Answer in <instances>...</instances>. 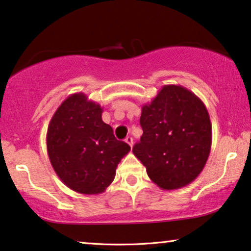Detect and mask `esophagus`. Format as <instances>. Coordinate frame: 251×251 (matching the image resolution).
Wrapping results in <instances>:
<instances>
[{"label":"esophagus","mask_w":251,"mask_h":251,"mask_svg":"<svg viewBox=\"0 0 251 251\" xmlns=\"http://www.w3.org/2000/svg\"><path fill=\"white\" fill-rule=\"evenodd\" d=\"M125 142H126V143H127V144H128V145H129V147H130V148H132V147H133V138H132V137H130V136H127V137H126V140H125Z\"/></svg>","instance_id":"esophagus-1"}]
</instances>
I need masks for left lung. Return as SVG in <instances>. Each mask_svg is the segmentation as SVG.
<instances>
[{"label":"left lung","instance_id":"1","mask_svg":"<svg viewBox=\"0 0 251 251\" xmlns=\"http://www.w3.org/2000/svg\"><path fill=\"white\" fill-rule=\"evenodd\" d=\"M143 135L133 153L150 179L164 190L189 185L204 169L212 145V124L204 102L182 85H163L142 107Z\"/></svg>","mask_w":251,"mask_h":251}]
</instances>
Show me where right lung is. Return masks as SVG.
<instances>
[{"label": "right lung", "instance_id": "1", "mask_svg": "<svg viewBox=\"0 0 251 251\" xmlns=\"http://www.w3.org/2000/svg\"><path fill=\"white\" fill-rule=\"evenodd\" d=\"M102 108L84 93H73L61 103L47 129V153L56 175L83 195L103 193L115 179L129 145L116 140L103 123Z\"/></svg>", "mask_w": 251, "mask_h": 251}]
</instances>
